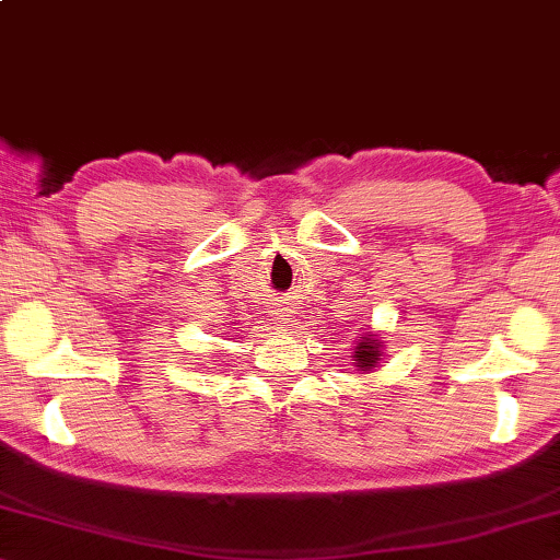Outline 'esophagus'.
I'll return each instance as SVG.
<instances>
[{"instance_id": "esophagus-1", "label": "esophagus", "mask_w": 560, "mask_h": 560, "mask_svg": "<svg viewBox=\"0 0 560 560\" xmlns=\"http://www.w3.org/2000/svg\"><path fill=\"white\" fill-rule=\"evenodd\" d=\"M276 314H278V316H276V319H282V312H276Z\"/></svg>"}]
</instances>
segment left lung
Here are the masks:
<instances>
[{
  "label": "left lung",
  "instance_id": "left-lung-1",
  "mask_svg": "<svg viewBox=\"0 0 560 560\" xmlns=\"http://www.w3.org/2000/svg\"><path fill=\"white\" fill-rule=\"evenodd\" d=\"M351 358L355 361L353 363L355 371H363V373L377 371L380 361H383V341H380L377 334H373V331L358 334Z\"/></svg>",
  "mask_w": 560,
  "mask_h": 560
}]
</instances>
